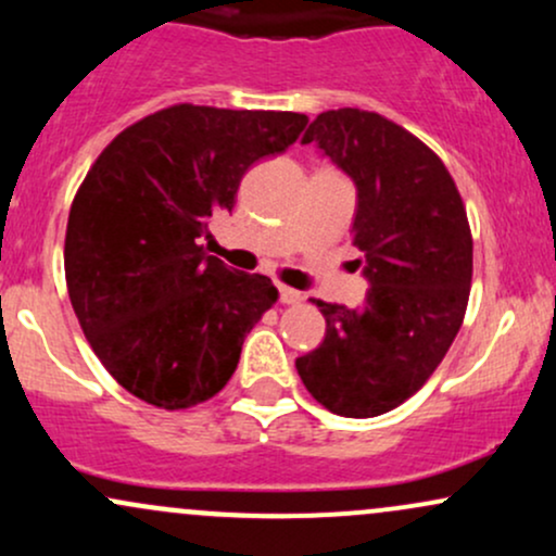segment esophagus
<instances>
[{"instance_id": "esophagus-1", "label": "esophagus", "mask_w": 556, "mask_h": 556, "mask_svg": "<svg viewBox=\"0 0 556 556\" xmlns=\"http://www.w3.org/2000/svg\"><path fill=\"white\" fill-rule=\"evenodd\" d=\"M300 300H303V295H300L298 290H292V287L279 285V303H285V305H298Z\"/></svg>"}]
</instances>
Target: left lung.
I'll use <instances>...</instances> for the list:
<instances>
[{
    "mask_svg": "<svg viewBox=\"0 0 556 556\" xmlns=\"http://www.w3.org/2000/svg\"><path fill=\"white\" fill-rule=\"evenodd\" d=\"M303 143H318L358 188L353 245L371 287L358 308L311 300L327 337L295 368L327 410L374 418L413 397L455 342L473 279V235L442 159L392 119L329 110Z\"/></svg>",
    "mask_w": 556,
    "mask_h": 556,
    "instance_id": "left-lung-1",
    "label": "left lung"
}]
</instances>
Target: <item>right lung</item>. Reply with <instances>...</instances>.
<instances>
[{
  "mask_svg": "<svg viewBox=\"0 0 556 556\" xmlns=\"http://www.w3.org/2000/svg\"><path fill=\"white\" fill-rule=\"evenodd\" d=\"M305 125L298 112L172 104L91 164L70 206L67 292L96 358L138 400L185 410L232 379L279 292L198 240L212 216L232 212L242 175Z\"/></svg>",
  "mask_w": 556,
  "mask_h": 556,
  "instance_id": "add662e5",
  "label": "right lung"
}]
</instances>
